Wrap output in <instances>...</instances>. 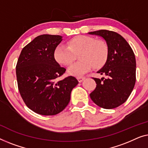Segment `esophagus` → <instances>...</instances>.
Returning a JSON list of instances; mask_svg holds the SVG:
<instances>
[{
  "instance_id": "1",
  "label": "esophagus",
  "mask_w": 148,
  "mask_h": 148,
  "mask_svg": "<svg viewBox=\"0 0 148 148\" xmlns=\"http://www.w3.org/2000/svg\"><path fill=\"white\" fill-rule=\"evenodd\" d=\"M77 79H78V80L79 82H82V81L85 79V77H78V78H77Z\"/></svg>"
}]
</instances>
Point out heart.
<instances>
[{"label":"heart","mask_w":148,"mask_h":148,"mask_svg":"<svg viewBox=\"0 0 148 148\" xmlns=\"http://www.w3.org/2000/svg\"><path fill=\"white\" fill-rule=\"evenodd\" d=\"M68 46L60 44L53 51L56 61L62 65L70 66L75 58V54L79 53L80 61L70 66L68 72L74 76H81L94 69L103 68L109 57V48L103 41L96 40L88 35H78L70 39Z\"/></svg>","instance_id":"heart-1"}]
</instances>
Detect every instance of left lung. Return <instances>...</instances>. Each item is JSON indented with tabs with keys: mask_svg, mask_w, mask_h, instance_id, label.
<instances>
[{
	"mask_svg": "<svg viewBox=\"0 0 148 148\" xmlns=\"http://www.w3.org/2000/svg\"><path fill=\"white\" fill-rule=\"evenodd\" d=\"M88 33L101 37L109 48L107 62L97 72L107 78H94L97 85L90 94V99L100 107L114 109L127 101L134 88L136 57L130 44L117 33L99 30Z\"/></svg>",
	"mask_w": 148,
	"mask_h": 148,
	"instance_id": "left-lung-1",
	"label": "left lung"
}]
</instances>
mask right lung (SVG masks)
I'll use <instances>...</instances> for the list:
<instances>
[{
  "label": "right lung",
  "mask_w": 148,
  "mask_h": 148,
  "mask_svg": "<svg viewBox=\"0 0 148 148\" xmlns=\"http://www.w3.org/2000/svg\"><path fill=\"white\" fill-rule=\"evenodd\" d=\"M62 36L43 34L23 47L16 66L18 88L25 105L35 113L55 115L66 107L78 81L74 76L62 80L66 72L53 57Z\"/></svg>",
  "instance_id": "1"
}]
</instances>
